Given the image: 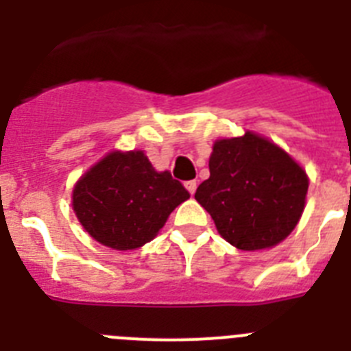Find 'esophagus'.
Listing matches in <instances>:
<instances>
[{
	"label": "esophagus",
	"instance_id": "obj_1",
	"mask_svg": "<svg viewBox=\"0 0 351 351\" xmlns=\"http://www.w3.org/2000/svg\"><path fill=\"white\" fill-rule=\"evenodd\" d=\"M184 186H186V190L190 191L191 195H195V191H197V181H195V179L193 181H186Z\"/></svg>",
	"mask_w": 351,
	"mask_h": 351
}]
</instances>
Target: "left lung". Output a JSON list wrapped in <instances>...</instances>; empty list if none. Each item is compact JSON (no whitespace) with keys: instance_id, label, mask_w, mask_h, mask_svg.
I'll use <instances>...</instances> for the list:
<instances>
[{"instance_id":"1","label":"left lung","mask_w":351,"mask_h":351,"mask_svg":"<svg viewBox=\"0 0 351 351\" xmlns=\"http://www.w3.org/2000/svg\"><path fill=\"white\" fill-rule=\"evenodd\" d=\"M209 172L195 198L232 246L244 251L272 247L299 223L308 176L267 138L246 132L216 141Z\"/></svg>"}]
</instances>
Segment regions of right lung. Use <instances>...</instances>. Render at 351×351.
<instances>
[{"instance_id": "1", "label": "right lung", "mask_w": 351, "mask_h": 351, "mask_svg": "<svg viewBox=\"0 0 351 351\" xmlns=\"http://www.w3.org/2000/svg\"><path fill=\"white\" fill-rule=\"evenodd\" d=\"M188 198L184 186L156 172L142 151H114L77 181L71 206L95 241L126 251L153 241Z\"/></svg>"}]
</instances>
